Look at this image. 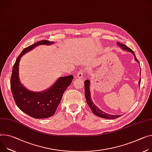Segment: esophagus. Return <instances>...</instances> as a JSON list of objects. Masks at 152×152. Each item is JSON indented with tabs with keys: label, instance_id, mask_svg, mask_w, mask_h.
<instances>
[{
	"label": "esophagus",
	"instance_id": "34e87169",
	"mask_svg": "<svg viewBox=\"0 0 152 152\" xmlns=\"http://www.w3.org/2000/svg\"><path fill=\"white\" fill-rule=\"evenodd\" d=\"M83 72H84V71H83V70H80L77 74V77L79 78H82L83 77Z\"/></svg>",
	"mask_w": 152,
	"mask_h": 152
}]
</instances>
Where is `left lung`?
Masks as SVG:
<instances>
[{"instance_id": "obj_1", "label": "left lung", "mask_w": 152, "mask_h": 152, "mask_svg": "<svg viewBox=\"0 0 152 152\" xmlns=\"http://www.w3.org/2000/svg\"><path fill=\"white\" fill-rule=\"evenodd\" d=\"M117 44H118V45L120 47V48H121L123 50L132 53L134 55V57H135L134 58L135 60L139 63L138 60H137V58L136 57V55H135L134 52L131 49H130L129 48H128L127 46H126L125 45H124L123 44H121L120 42H117ZM89 83H90V81L89 80H86L85 81V97H86V99L87 103L89 105V107H90L91 110H92V113H94V114H96V115H97L99 117H100V118H102L108 119H116V118H119L120 116H121V115H112V114H109L108 113H104V112L102 111V110H100L98 107H97L95 105V104H94V103L92 102V101L91 99L90 91H89ZM139 85H140V83H141V79L139 80Z\"/></svg>"}]
</instances>
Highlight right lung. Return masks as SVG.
Returning a JSON list of instances; mask_svg holds the SVG:
<instances>
[{
    "mask_svg": "<svg viewBox=\"0 0 152 152\" xmlns=\"http://www.w3.org/2000/svg\"><path fill=\"white\" fill-rule=\"evenodd\" d=\"M53 43L48 40H42L25 48L17 58L11 74L10 86L16 105L21 111L35 119L48 118L55 114L64 91L72 83L74 76L60 77L49 89L34 92L27 89L20 83L19 63L22 56L36 46Z\"/></svg>",
    "mask_w": 152,
    "mask_h": 152,
    "instance_id": "obj_1",
    "label": "right lung"
}]
</instances>
